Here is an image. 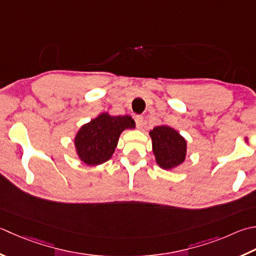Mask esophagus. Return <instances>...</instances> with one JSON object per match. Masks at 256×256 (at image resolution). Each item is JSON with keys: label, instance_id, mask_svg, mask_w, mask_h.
<instances>
[{"label": "esophagus", "instance_id": "obj_1", "mask_svg": "<svg viewBox=\"0 0 256 256\" xmlns=\"http://www.w3.org/2000/svg\"><path fill=\"white\" fill-rule=\"evenodd\" d=\"M143 121H144V118H143L142 115H136V116H135V123H136L138 128H142Z\"/></svg>", "mask_w": 256, "mask_h": 256}]
</instances>
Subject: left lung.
<instances>
[{
  "instance_id": "8db88e82",
  "label": "left lung",
  "mask_w": 256,
  "mask_h": 256,
  "mask_svg": "<svg viewBox=\"0 0 256 256\" xmlns=\"http://www.w3.org/2000/svg\"><path fill=\"white\" fill-rule=\"evenodd\" d=\"M152 138L153 153L160 166L170 170L184 162L186 155V142L175 130L170 126L154 128Z\"/></svg>"
}]
</instances>
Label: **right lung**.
Segmentation results:
<instances>
[{"label":"right lung","instance_id":"1","mask_svg":"<svg viewBox=\"0 0 256 256\" xmlns=\"http://www.w3.org/2000/svg\"><path fill=\"white\" fill-rule=\"evenodd\" d=\"M132 118L110 116L103 113L83 125L75 138V146L80 158L88 165H98L111 158L118 145L120 134L125 128H134Z\"/></svg>","mask_w":256,"mask_h":256}]
</instances>
